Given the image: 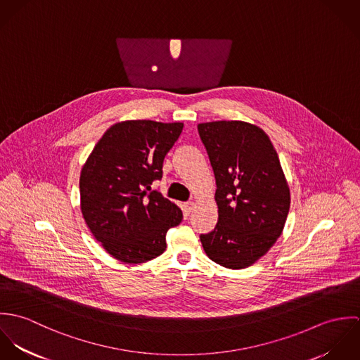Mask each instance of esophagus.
<instances>
[{
    "label": "esophagus",
    "instance_id": "1",
    "mask_svg": "<svg viewBox=\"0 0 360 360\" xmlns=\"http://www.w3.org/2000/svg\"><path fill=\"white\" fill-rule=\"evenodd\" d=\"M194 207H195V202H193V201L184 204V210H186V213H188V214L194 210Z\"/></svg>",
    "mask_w": 360,
    "mask_h": 360
}]
</instances>
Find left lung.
<instances>
[{
    "label": "left lung",
    "mask_w": 360,
    "mask_h": 360,
    "mask_svg": "<svg viewBox=\"0 0 360 360\" xmlns=\"http://www.w3.org/2000/svg\"><path fill=\"white\" fill-rule=\"evenodd\" d=\"M216 179L219 220L201 236L206 255L227 269L252 266L284 230L290 187L269 136L257 124L217 120L198 124Z\"/></svg>",
    "instance_id": "1"
}]
</instances>
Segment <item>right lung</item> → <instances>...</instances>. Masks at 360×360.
Instances as JSON below:
<instances>
[{"label": "right lung", "instance_id": "add662e5", "mask_svg": "<svg viewBox=\"0 0 360 360\" xmlns=\"http://www.w3.org/2000/svg\"><path fill=\"white\" fill-rule=\"evenodd\" d=\"M181 122L123 120L112 124L80 172V210L110 257L144 263L166 250V233L181 223L174 202L151 191Z\"/></svg>", "mask_w": 360, "mask_h": 360}]
</instances>
